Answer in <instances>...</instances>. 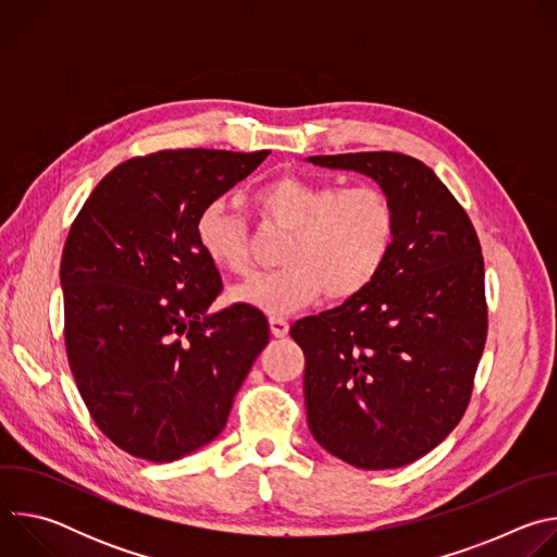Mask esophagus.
<instances>
[{
	"label": "esophagus",
	"instance_id": "esophagus-1",
	"mask_svg": "<svg viewBox=\"0 0 557 557\" xmlns=\"http://www.w3.org/2000/svg\"><path fill=\"white\" fill-rule=\"evenodd\" d=\"M269 326H271L273 337H286L288 335V322L284 320V317H280V314H271L269 317Z\"/></svg>",
	"mask_w": 557,
	"mask_h": 557
}]
</instances>
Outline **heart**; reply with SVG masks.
<instances>
[{"label": "heart", "mask_w": 557, "mask_h": 557, "mask_svg": "<svg viewBox=\"0 0 557 557\" xmlns=\"http://www.w3.org/2000/svg\"><path fill=\"white\" fill-rule=\"evenodd\" d=\"M251 209L264 228L288 233L280 251L284 267L231 288L228 299L271 314L306 308L322 293L342 301L366 290L385 267L399 228L392 198L374 185L275 176L253 189ZM196 240L215 269L249 271V224L222 200L200 209Z\"/></svg>", "instance_id": "obj_1"}]
</instances>
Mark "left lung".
<instances>
[{"instance_id":"left-lung-1","label":"left lung","mask_w":557,"mask_h":557,"mask_svg":"<svg viewBox=\"0 0 557 557\" xmlns=\"http://www.w3.org/2000/svg\"><path fill=\"white\" fill-rule=\"evenodd\" d=\"M370 176L399 218L392 253L359 295L304 317L308 428L333 456L394 469L432 451L462 419L487 342L485 262L451 191L396 151L310 156Z\"/></svg>"}]
</instances>
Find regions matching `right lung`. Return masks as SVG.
<instances>
[{"label":"right lung","mask_w":557,"mask_h":557,"mask_svg":"<svg viewBox=\"0 0 557 557\" xmlns=\"http://www.w3.org/2000/svg\"><path fill=\"white\" fill-rule=\"evenodd\" d=\"M271 151L163 149L114 168L61 256L63 337L78 394L123 451L172 462L211 443L269 344L267 317L233 304L196 240L200 209Z\"/></svg>","instance_id":"right-lung-1"}]
</instances>
